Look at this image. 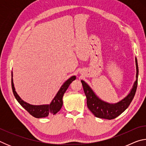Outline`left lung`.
Returning a JSON list of instances; mask_svg holds the SVG:
<instances>
[{
  "mask_svg": "<svg viewBox=\"0 0 146 146\" xmlns=\"http://www.w3.org/2000/svg\"><path fill=\"white\" fill-rule=\"evenodd\" d=\"M136 66H137V75H136L137 79L131 91L126 97L116 104H109L101 100L96 96L90 86L84 81L81 80L84 91L87 98L88 108L96 117L108 120L114 119L122 114L129 107L135 97L137 88L138 68L137 58H136Z\"/></svg>",
  "mask_w": 146,
  "mask_h": 146,
  "instance_id": "left-lung-1",
  "label": "left lung"
}]
</instances>
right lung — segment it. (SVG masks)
I'll return each mask as SVG.
<instances>
[{"instance_id": "obj_1", "label": "right lung", "mask_w": 146, "mask_h": 146, "mask_svg": "<svg viewBox=\"0 0 146 146\" xmlns=\"http://www.w3.org/2000/svg\"><path fill=\"white\" fill-rule=\"evenodd\" d=\"M12 77H13V74H12L11 72V87L15 97L17 100L18 101L20 104L23 106L29 114L31 115L33 117L38 118L46 117L51 115H55L56 113L60 110L63 104L62 98L64 94L66 92V91L67 90L69 86H70V84L76 79V76H73L69 78L68 80H66L64 83V84L61 86L60 90L58 91V93H56V96L53 98L50 104L34 106L24 102L17 95L15 90Z\"/></svg>"}]
</instances>
